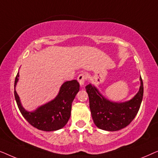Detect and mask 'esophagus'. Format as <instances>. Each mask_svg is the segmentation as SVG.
<instances>
[{
  "mask_svg": "<svg viewBox=\"0 0 158 158\" xmlns=\"http://www.w3.org/2000/svg\"><path fill=\"white\" fill-rule=\"evenodd\" d=\"M86 78H87V77H86L85 74H84V73H81V74H80L78 75V77H77V81H78L80 85L81 86H83Z\"/></svg>",
  "mask_w": 158,
  "mask_h": 158,
  "instance_id": "1",
  "label": "esophagus"
}]
</instances>
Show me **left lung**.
<instances>
[{"label": "left lung", "instance_id": "left-lung-1", "mask_svg": "<svg viewBox=\"0 0 158 158\" xmlns=\"http://www.w3.org/2000/svg\"><path fill=\"white\" fill-rule=\"evenodd\" d=\"M139 79L141 84L139 91L131 100L123 103L108 100L91 84L85 86L92 118L97 127L106 131H118L132 122L143 98V82L141 77Z\"/></svg>", "mask_w": 158, "mask_h": 158}]
</instances>
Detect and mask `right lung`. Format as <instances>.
I'll return each mask as SVG.
<instances>
[{
    "label": "right lung",
    "instance_id": "add662e5",
    "mask_svg": "<svg viewBox=\"0 0 158 158\" xmlns=\"http://www.w3.org/2000/svg\"><path fill=\"white\" fill-rule=\"evenodd\" d=\"M19 77L18 73L15 79L14 87L19 81ZM79 89L80 85L76 80L64 82L54 100L31 112L23 109L16 90L14 96L19 111L31 126L40 130L52 131L62 128L68 123L70 117L72 103Z\"/></svg>",
    "mask_w": 158,
    "mask_h": 158
}]
</instances>
